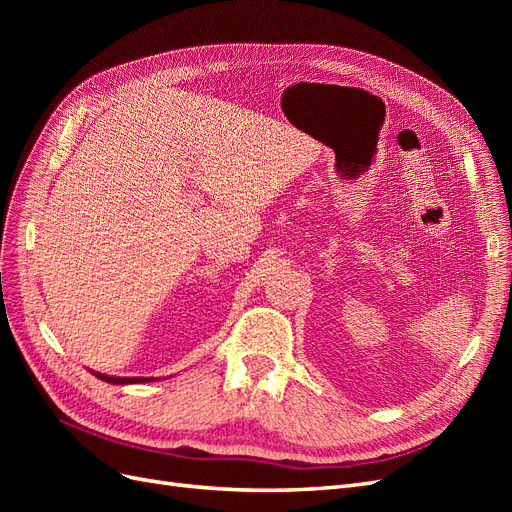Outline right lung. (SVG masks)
<instances>
[{
  "label": "right lung",
  "mask_w": 512,
  "mask_h": 512,
  "mask_svg": "<svg viewBox=\"0 0 512 512\" xmlns=\"http://www.w3.org/2000/svg\"><path fill=\"white\" fill-rule=\"evenodd\" d=\"M91 374H96V378L104 380V382H111V384H141V382H151L153 378H119V376H106V374H98V371H91Z\"/></svg>",
  "instance_id": "obj_1"
}]
</instances>
